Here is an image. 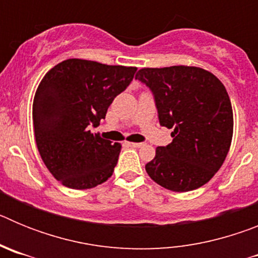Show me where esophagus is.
<instances>
[{
    "instance_id": "1",
    "label": "esophagus",
    "mask_w": 258,
    "mask_h": 258,
    "mask_svg": "<svg viewBox=\"0 0 258 258\" xmlns=\"http://www.w3.org/2000/svg\"><path fill=\"white\" fill-rule=\"evenodd\" d=\"M127 146L131 147H134V149H140V147H143V143H134V142H127Z\"/></svg>"
}]
</instances>
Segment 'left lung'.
<instances>
[{
	"instance_id": "obj_1",
	"label": "left lung",
	"mask_w": 258,
	"mask_h": 258,
	"mask_svg": "<svg viewBox=\"0 0 258 258\" xmlns=\"http://www.w3.org/2000/svg\"><path fill=\"white\" fill-rule=\"evenodd\" d=\"M155 98L159 122L173 129L146 164L157 184L175 192L202 187L223 164L234 129L229 94L208 71L188 66L142 68L136 75Z\"/></svg>"
}]
</instances>
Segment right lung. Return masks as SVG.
I'll return each instance as SVG.
<instances>
[{"mask_svg":"<svg viewBox=\"0 0 258 258\" xmlns=\"http://www.w3.org/2000/svg\"><path fill=\"white\" fill-rule=\"evenodd\" d=\"M136 72V67L67 59L41 80L32 111L36 145L49 172L66 187L86 190L112 175L121 145L90 129L106 117Z\"/></svg>","mask_w":258,"mask_h":258,"instance_id":"1","label":"right lung"}]
</instances>
